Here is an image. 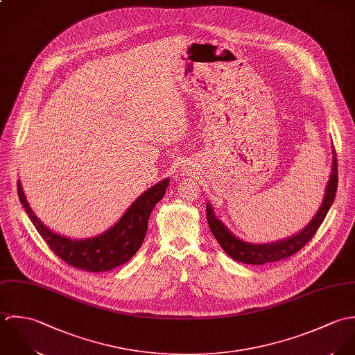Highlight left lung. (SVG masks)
Here are the masks:
<instances>
[{
  "label": "left lung",
  "mask_w": 355,
  "mask_h": 355,
  "mask_svg": "<svg viewBox=\"0 0 355 355\" xmlns=\"http://www.w3.org/2000/svg\"><path fill=\"white\" fill-rule=\"evenodd\" d=\"M331 175L325 188L324 199L317 210L315 215L311 218V220L296 234L289 236L283 240L275 241V243H266V244H255L248 243L237 236H234L222 220L216 218L214 214V207L207 202L206 211H207V220L210 230L222 247V250L234 261L248 265H263L269 262H277L285 259L293 254H296L300 248H303L315 234L321 223L324 222L327 214L329 211L336 189H338V160H336V152L335 148H332V167H331Z\"/></svg>",
  "instance_id": "left-lung-1"
}]
</instances>
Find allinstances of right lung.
Instances as JSON below:
<instances>
[{"label":"right lung","instance_id":"add662e5","mask_svg":"<svg viewBox=\"0 0 355 355\" xmlns=\"http://www.w3.org/2000/svg\"><path fill=\"white\" fill-rule=\"evenodd\" d=\"M170 178L162 180L140 195L119 220L104 233L89 239H71L51 230L31 210L20 180L17 195L30 220L49 248L66 263L92 273L108 272L129 262L140 250L148 229V219L164 196Z\"/></svg>","mask_w":355,"mask_h":355}]
</instances>
